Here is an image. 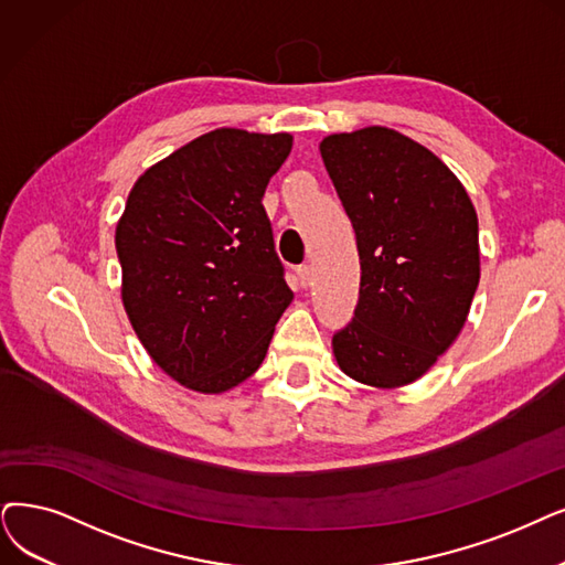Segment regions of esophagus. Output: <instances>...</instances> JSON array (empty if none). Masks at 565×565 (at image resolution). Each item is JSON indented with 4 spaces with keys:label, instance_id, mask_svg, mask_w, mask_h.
Here are the masks:
<instances>
[{
    "label": "esophagus",
    "instance_id": "esophagus-1",
    "mask_svg": "<svg viewBox=\"0 0 565 565\" xmlns=\"http://www.w3.org/2000/svg\"><path fill=\"white\" fill-rule=\"evenodd\" d=\"M297 276H299L301 287H310V285H312V280H315V270H312V266H310V264H303V266H299V268H297Z\"/></svg>",
    "mask_w": 565,
    "mask_h": 565
}]
</instances>
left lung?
Masks as SVG:
<instances>
[{
  "label": "left lung",
  "mask_w": 565,
  "mask_h": 565,
  "mask_svg": "<svg viewBox=\"0 0 565 565\" xmlns=\"http://www.w3.org/2000/svg\"><path fill=\"white\" fill-rule=\"evenodd\" d=\"M320 152L356 234L359 303L333 333L345 375L411 385L457 341L480 282L478 213L438 157L387 127L331 134Z\"/></svg>",
  "instance_id": "obj_1"
}]
</instances>
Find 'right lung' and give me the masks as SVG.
Returning <instances> with one entry per match:
<instances>
[{"instance_id": "add662e5", "label": "right lung", "mask_w": 565, "mask_h": 565, "mask_svg": "<svg viewBox=\"0 0 565 565\" xmlns=\"http://www.w3.org/2000/svg\"><path fill=\"white\" fill-rule=\"evenodd\" d=\"M289 134L222 127L150 167L116 230L127 318L180 385L220 394L250 377L295 299L262 196Z\"/></svg>"}]
</instances>
